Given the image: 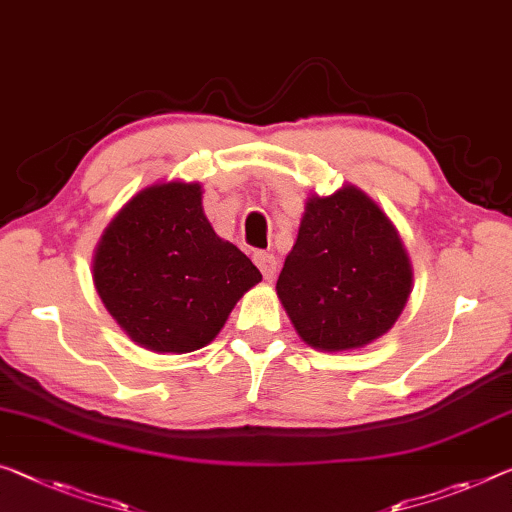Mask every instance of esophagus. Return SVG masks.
<instances>
[{
	"instance_id": "obj_1",
	"label": "esophagus",
	"mask_w": 512,
	"mask_h": 512,
	"mask_svg": "<svg viewBox=\"0 0 512 512\" xmlns=\"http://www.w3.org/2000/svg\"><path fill=\"white\" fill-rule=\"evenodd\" d=\"M254 263L258 265V270L263 272V277L267 281L274 279V274H277V258L272 254H265V251H258V254H254Z\"/></svg>"
}]
</instances>
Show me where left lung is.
Wrapping results in <instances>:
<instances>
[{"label":"left lung","mask_w":512,"mask_h":512,"mask_svg":"<svg viewBox=\"0 0 512 512\" xmlns=\"http://www.w3.org/2000/svg\"><path fill=\"white\" fill-rule=\"evenodd\" d=\"M412 263L391 219L355 185L309 194L277 295L295 332L325 352L377 341L412 293Z\"/></svg>","instance_id":"1"}]
</instances>
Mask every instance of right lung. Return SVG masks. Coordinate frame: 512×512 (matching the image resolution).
Returning a JSON list of instances; mask_svg holds the SVG:
<instances>
[{
  "label": "right lung",
  "mask_w": 512,
  "mask_h": 512,
  "mask_svg": "<svg viewBox=\"0 0 512 512\" xmlns=\"http://www.w3.org/2000/svg\"><path fill=\"white\" fill-rule=\"evenodd\" d=\"M258 267L212 231L201 183L164 180L116 212L93 251V286L141 348L185 355L206 348Z\"/></svg>",
  "instance_id": "add662e5"
}]
</instances>
